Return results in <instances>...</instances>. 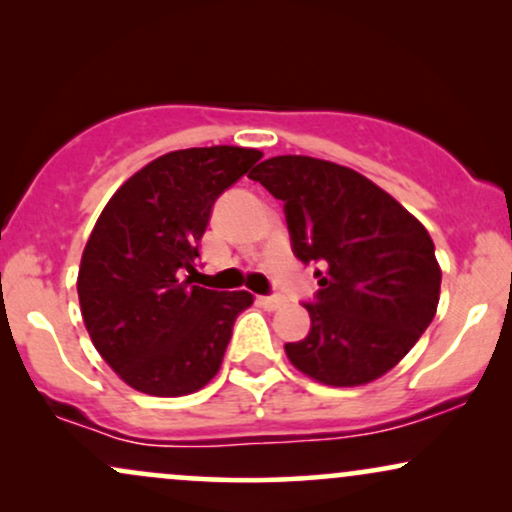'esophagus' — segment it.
<instances>
[{
    "mask_svg": "<svg viewBox=\"0 0 512 512\" xmlns=\"http://www.w3.org/2000/svg\"><path fill=\"white\" fill-rule=\"evenodd\" d=\"M257 303H260L264 310H276L284 305V298L281 296H257Z\"/></svg>",
    "mask_w": 512,
    "mask_h": 512,
    "instance_id": "obj_1",
    "label": "esophagus"
}]
</instances>
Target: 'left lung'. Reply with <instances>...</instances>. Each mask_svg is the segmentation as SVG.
<instances>
[{
  "label": "left lung",
  "mask_w": 512,
  "mask_h": 512,
  "mask_svg": "<svg viewBox=\"0 0 512 512\" xmlns=\"http://www.w3.org/2000/svg\"><path fill=\"white\" fill-rule=\"evenodd\" d=\"M250 178L284 202L293 255L317 262L310 332L286 344L303 375L332 387L383 378L431 325L436 248L416 216L366 175L310 156H274Z\"/></svg>",
  "instance_id": "1"
}]
</instances>
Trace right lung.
Segmentation results:
<instances>
[{
    "mask_svg": "<svg viewBox=\"0 0 512 512\" xmlns=\"http://www.w3.org/2000/svg\"><path fill=\"white\" fill-rule=\"evenodd\" d=\"M262 151L202 146L158 156L120 185L81 255L79 305L93 346L134 390L182 397L219 373L248 291L192 286L211 207Z\"/></svg>",
    "mask_w": 512,
    "mask_h": 512,
    "instance_id": "obj_1",
    "label": "right lung"
}]
</instances>
